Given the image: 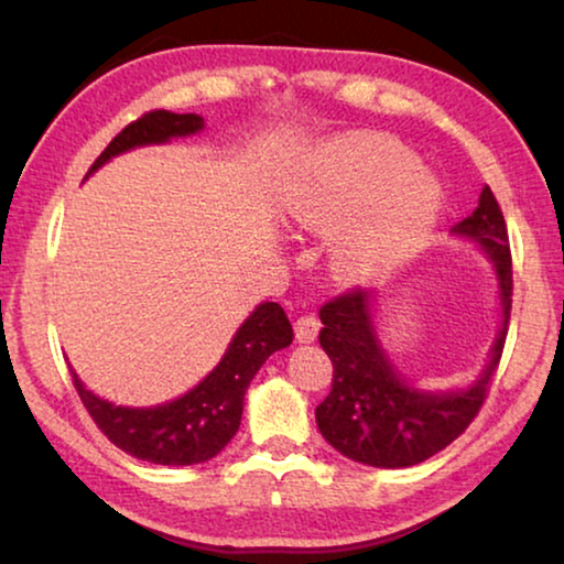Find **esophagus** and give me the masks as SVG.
<instances>
[{
  "label": "esophagus",
  "mask_w": 564,
  "mask_h": 564,
  "mask_svg": "<svg viewBox=\"0 0 564 564\" xmlns=\"http://www.w3.org/2000/svg\"><path fill=\"white\" fill-rule=\"evenodd\" d=\"M318 330H321L318 315H315V313L297 315V321H295V336H297V341H303V344L315 341V336H318Z\"/></svg>",
  "instance_id": "esophagus-1"
}]
</instances>
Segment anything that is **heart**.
<instances>
[{"label": "heart", "mask_w": 564, "mask_h": 564, "mask_svg": "<svg viewBox=\"0 0 564 564\" xmlns=\"http://www.w3.org/2000/svg\"><path fill=\"white\" fill-rule=\"evenodd\" d=\"M419 174V159L400 143L354 138L318 153L292 180L284 210L315 228L349 223L338 238L341 264H382L411 249L442 210V192Z\"/></svg>", "instance_id": "obj_1"}]
</instances>
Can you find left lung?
Here are the masks:
<instances>
[{
    "instance_id": "8db88e82",
    "label": "left lung",
    "mask_w": 564,
    "mask_h": 564,
    "mask_svg": "<svg viewBox=\"0 0 564 564\" xmlns=\"http://www.w3.org/2000/svg\"><path fill=\"white\" fill-rule=\"evenodd\" d=\"M452 230L475 238L490 253L506 318L490 365L473 388L438 395L408 388L377 344L367 290H346L321 307L318 338L334 365V380L326 400L315 408V421L334 449L361 465L395 469L434 457L465 434L488 398L492 375L503 357L513 295L511 243L503 210L490 187L482 189L475 213Z\"/></svg>"
}]
</instances>
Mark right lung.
Returning <instances> with one entry per match:
<instances>
[{"mask_svg": "<svg viewBox=\"0 0 564 564\" xmlns=\"http://www.w3.org/2000/svg\"><path fill=\"white\" fill-rule=\"evenodd\" d=\"M203 130L199 115H176L169 110H151L128 122L110 145L99 153L89 174L107 159L145 143H166L169 138L192 135ZM292 344V326L282 305L261 303L238 328L226 357L195 390L156 408H120L99 400L84 388L72 372L74 388L97 429L130 457L153 465H197L213 459L236 436L241 426L243 395L253 375L269 359V354Z\"/></svg>", "mask_w": 564, "mask_h": 564, "instance_id": "add662e5", "label": "right lung"}]
</instances>
